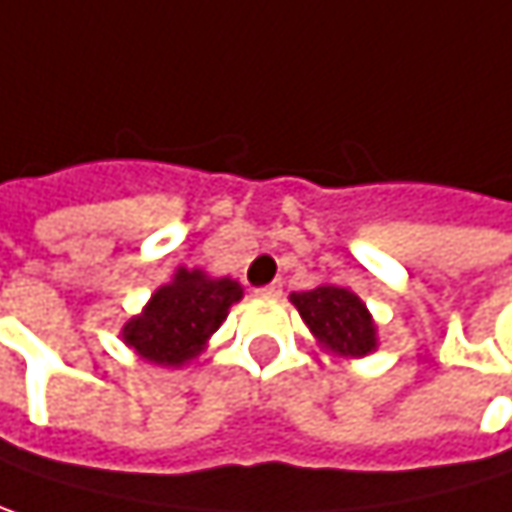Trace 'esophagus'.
<instances>
[{"instance_id":"34e87169","label":"esophagus","mask_w":512,"mask_h":512,"mask_svg":"<svg viewBox=\"0 0 512 512\" xmlns=\"http://www.w3.org/2000/svg\"><path fill=\"white\" fill-rule=\"evenodd\" d=\"M257 296H263V299H278V296H281V281H272V284L260 287Z\"/></svg>"}]
</instances>
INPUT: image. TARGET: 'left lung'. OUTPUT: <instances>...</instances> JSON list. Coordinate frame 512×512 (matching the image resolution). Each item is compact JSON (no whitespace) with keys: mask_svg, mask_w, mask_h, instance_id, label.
<instances>
[{"mask_svg":"<svg viewBox=\"0 0 512 512\" xmlns=\"http://www.w3.org/2000/svg\"><path fill=\"white\" fill-rule=\"evenodd\" d=\"M290 302L302 313L304 325L319 346L334 357H366L378 349V328L360 296L337 284H319L316 290L293 293Z\"/></svg>","mask_w":512,"mask_h":512,"instance_id":"obj_1","label":"left lung"}]
</instances>
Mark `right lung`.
<instances>
[{"label": "right lung", "mask_w": 512, "mask_h": 512, "mask_svg": "<svg viewBox=\"0 0 512 512\" xmlns=\"http://www.w3.org/2000/svg\"><path fill=\"white\" fill-rule=\"evenodd\" d=\"M240 299L243 287L234 278H210L202 269L181 266L143 313L122 325V340L149 363L184 366L205 351L210 334Z\"/></svg>", "instance_id": "1"}]
</instances>
